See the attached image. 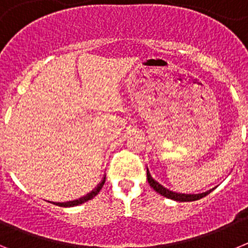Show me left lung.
I'll list each match as a JSON object with an SVG mask.
<instances>
[{
  "label": "left lung",
  "mask_w": 248,
  "mask_h": 248,
  "mask_svg": "<svg viewBox=\"0 0 248 248\" xmlns=\"http://www.w3.org/2000/svg\"><path fill=\"white\" fill-rule=\"evenodd\" d=\"M146 176H148L149 184H150V186L155 190V191L159 192L160 195H163L164 198L171 199V200H175V201H180V202H189V201L200 200V199L205 198L206 195H209L210 192L214 190V189L209 190V191L202 192V194H180V192H174V191H171V190L166 189L165 186H163L161 184L157 183L154 177L151 176V174H150V171H149L148 168H146Z\"/></svg>",
  "instance_id": "obj_1"
}]
</instances>
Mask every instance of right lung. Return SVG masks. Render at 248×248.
<instances>
[{"instance_id": "right-lung-1", "label": "right lung", "mask_w": 248, "mask_h": 248, "mask_svg": "<svg viewBox=\"0 0 248 248\" xmlns=\"http://www.w3.org/2000/svg\"><path fill=\"white\" fill-rule=\"evenodd\" d=\"M104 183H105V176L103 177V180L100 181L99 184H98V186H97V187H95V189L93 190V191H91V192H89V194H87V195H85V196H83V198L78 199V200L67 201V202H52V201H50V202L54 203V205H57V206H61V207H73V206H78V205H80V203L87 202V201H88V200L93 199L94 196H97V195L99 194L100 190H102V187H103V185H104Z\"/></svg>"}]
</instances>
